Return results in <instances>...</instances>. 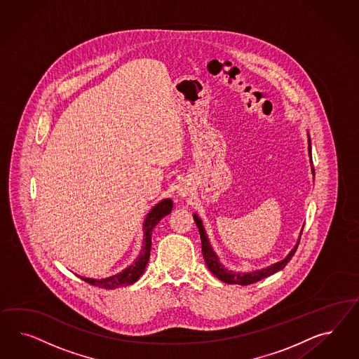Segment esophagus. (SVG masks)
<instances>
[{
	"mask_svg": "<svg viewBox=\"0 0 359 359\" xmlns=\"http://www.w3.org/2000/svg\"><path fill=\"white\" fill-rule=\"evenodd\" d=\"M176 194H177V196H180V197H185V196L189 195L191 194L189 183L185 182V180H182L176 187Z\"/></svg>",
	"mask_w": 359,
	"mask_h": 359,
	"instance_id": "1",
	"label": "esophagus"
}]
</instances>
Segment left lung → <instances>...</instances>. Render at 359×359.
<instances>
[{
	"instance_id": "8db88e82",
	"label": "left lung",
	"mask_w": 359,
	"mask_h": 359,
	"mask_svg": "<svg viewBox=\"0 0 359 359\" xmlns=\"http://www.w3.org/2000/svg\"><path fill=\"white\" fill-rule=\"evenodd\" d=\"M308 155H309V162H311V171H312V175L315 176V168H313V165H312V147H311L309 134H308ZM194 219H195L196 225H197L198 231H200L201 250H203V255H204V259H205V263H207L208 269H209L210 272H212L217 279H219L221 282L228 283V284H239V285H249V284H252V283L259 282V280L267 278V276H270L272 273L283 270V269L285 267V264L291 261V258L294 257V251L297 249L299 242H300V236H302V233H303V229H302L300 236H299V239H297L294 249L290 251V252L287 254V257H285L284 259H282V261L276 262V263H273L271 266H267V267H264V269L255 270V271H233V270L226 269V267L219 262V258H218L216 251L213 250V248H212V245H210V242H209L207 231H205V228H204V225H203L201 218L198 217L196 213H194Z\"/></svg>"
}]
</instances>
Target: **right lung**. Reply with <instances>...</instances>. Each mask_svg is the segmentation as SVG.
<instances>
[{
  "mask_svg": "<svg viewBox=\"0 0 359 359\" xmlns=\"http://www.w3.org/2000/svg\"><path fill=\"white\" fill-rule=\"evenodd\" d=\"M172 207H174V204H172L171 198H163L158 204H155L150 209V212L146 215L144 221H143V242H142L141 251H140V255L137 257V259L133 262L130 266H128L126 269H123L118 273H114L108 278H101V279L86 278V276H80L77 273L76 276L92 285H96L100 288H107V290H114V288L130 285L133 283L137 282L141 278L142 273L144 272V269L150 259L152 230L162 218L171 213Z\"/></svg>",
  "mask_w": 359,
  "mask_h": 359,
  "instance_id": "obj_1",
  "label": "right lung"
}]
</instances>
